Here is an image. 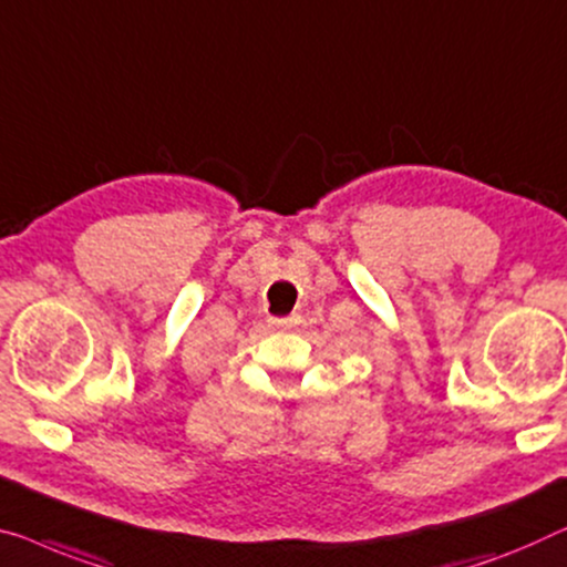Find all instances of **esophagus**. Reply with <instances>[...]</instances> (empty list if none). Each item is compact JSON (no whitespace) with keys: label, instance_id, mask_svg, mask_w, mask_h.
<instances>
[{"label":"esophagus","instance_id":"esophagus-1","mask_svg":"<svg viewBox=\"0 0 567 567\" xmlns=\"http://www.w3.org/2000/svg\"><path fill=\"white\" fill-rule=\"evenodd\" d=\"M299 319L297 317H274L270 319V324L276 327V330H291V327H297Z\"/></svg>","mask_w":567,"mask_h":567}]
</instances>
